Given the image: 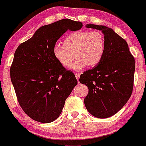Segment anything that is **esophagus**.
I'll return each mask as SVG.
<instances>
[{"mask_svg":"<svg viewBox=\"0 0 146 146\" xmlns=\"http://www.w3.org/2000/svg\"><path fill=\"white\" fill-rule=\"evenodd\" d=\"M80 74L79 73H76L75 74V76H76V78L78 80L79 78H80Z\"/></svg>","mask_w":146,"mask_h":146,"instance_id":"esophagus-1","label":"esophagus"}]
</instances>
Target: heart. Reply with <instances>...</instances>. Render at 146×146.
<instances>
[{
	"label": "heart",
	"mask_w": 146,
	"mask_h": 146,
	"mask_svg": "<svg viewBox=\"0 0 146 146\" xmlns=\"http://www.w3.org/2000/svg\"><path fill=\"white\" fill-rule=\"evenodd\" d=\"M63 44H54V57L64 67H68L76 57L70 67V70L75 72H80L88 66H97L106 52L104 36L99 31H76L65 38Z\"/></svg>",
	"instance_id": "obj_1"
}]
</instances>
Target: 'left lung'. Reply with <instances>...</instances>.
Here are the masks:
<instances>
[{
  "label": "left lung",
  "mask_w": 146,
  "mask_h": 146,
  "mask_svg": "<svg viewBox=\"0 0 146 146\" xmlns=\"http://www.w3.org/2000/svg\"><path fill=\"white\" fill-rule=\"evenodd\" d=\"M86 27L102 32L106 52L98 64L80 77V82L88 88L84 104L93 116L107 118L120 110L131 96L135 60L126 41L113 29L92 24Z\"/></svg>",
  "instance_id": "obj_1"
}]
</instances>
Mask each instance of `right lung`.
<instances>
[{
	"mask_svg": "<svg viewBox=\"0 0 146 146\" xmlns=\"http://www.w3.org/2000/svg\"><path fill=\"white\" fill-rule=\"evenodd\" d=\"M81 22L62 19L39 28L16 50L11 79L23 111L42 123L54 121L78 82L54 58L53 46L68 30L78 31Z\"/></svg>",
	"mask_w": 146,
	"mask_h": 146,
	"instance_id": "obj_1",
	"label": "right lung"
}]
</instances>
